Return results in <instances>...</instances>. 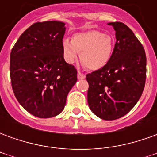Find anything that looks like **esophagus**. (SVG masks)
I'll use <instances>...</instances> for the list:
<instances>
[{"mask_svg":"<svg viewBox=\"0 0 157 157\" xmlns=\"http://www.w3.org/2000/svg\"><path fill=\"white\" fill-rule=\"evenodd\" d=\"M77 78H78L79 80H82V79L86 78V75L85 74H83V73H82L81 71H78L77 72Z\"/></svg>","mask_w":157,"mask_h":157,"instance_id":"esophagus-1","label":"esophagus"}]
</instances>
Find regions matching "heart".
I'll list each match as a JSON object with an SVG mask.
<instances>
[{"instance_id": "b5f03b06", "label": "heart", "mask_w": 157, "mask_h": 157, "mask_svg": "<svg viewBox=\"0 0 157 157\" xmlns=\"http://www.w3.org/2000/svg\"><path fill=\"white\" fill-rule=\"evenodd\" d=\"M113 49L111 36L98 30L75 33L71 40H62V52L65 61L73 64L81 53V60L90 70H99L110 60Z\"/></svg>"}]
</instances>
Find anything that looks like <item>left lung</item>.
<instances>
[{"label":"left lung","mask_w":157,"mask_h":157,"mask_svg":"<svg viewBox=\"0 0 157 157\" xmlns=\"http://www.w3.org/2000/svg\"><path fill=\"white\" fill-rule=\"evenodd\" d=\"M116 43L107 65L86 75L87 102L92 112L104 120L127 114L141 97L146 78V56L143 45L128 26L109 22Z\"/></svg>","instance_id":"8db88e82"}]
</instances>
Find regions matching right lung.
Returning <instances> with one entry per match:
<instances>
[{
    "mask_svg": "<svg viewBox=\"0 0 157 157\" xmlns=\"http://www.w3.org/2000/svg\"><path fill=\"white\" fill-rule=\"evenodd\" d=\"M65 23L35 22L19 37L10 55V75L14 95L36 117L52 118L65 108L77 81V71L64 59Z\"/></svg>",
    "mask_w": 157,
    "mask_h": 157,
    "instance_id": "right-lung-1",
    "label": "right lung"
}]
</instances>
